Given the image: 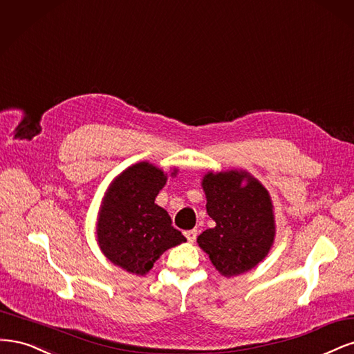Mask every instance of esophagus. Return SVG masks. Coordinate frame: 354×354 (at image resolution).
<instances>
[{
  "mask_svg": "<svg viewBox=\"0 0 354 354\" xmlns=\"http://www.w3.org/2000/svg\"><path fill=\"white\" fill-rule=\"evenodd\" d=\"M185 234V236H187V239L189 243H194L197 239V234H198V231L197 230H189V231H185L184 232Z\"/></svg>",
  "mask_w": 354,
  "mask_h": 354,
  "instance_id": "34e87169",
  "label": "esophagus"
}]
</instances>
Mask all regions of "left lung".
<instances>
[{"label": "left lung", "mask_w": 354, "mask_h": 354, "mask_svg": "<svg viewBox=\"0 0 354 354\" xmlns=\"http://www.w3.org/2000/svg\"><path fill=\"white\" fill-rule=\"evenodd\" d=\"M201 187L214 227L197 243L223 277H236L263 260L275 239V218L268 189L243 170L204 175Z\"/></svg>", "instance_id": "1"}]
</instances>
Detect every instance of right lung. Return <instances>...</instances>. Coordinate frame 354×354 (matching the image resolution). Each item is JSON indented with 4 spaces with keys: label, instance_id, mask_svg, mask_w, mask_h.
Wrapping results in <instances>:
<instances>
[{
    "label": "right lung",
    "instance_id": "obj_1",
    "mask_svg": "<svg viewBox=\"0 0 354 354\" xmlns=\"http://www.w3.org/2000/svg\"><path fill=\"white\" fill-rule=\"evenodd\" d=\"M166 180L162 169L141 162L110 184L98 214L97 241L113 265L142 277L166 250L187 241L154 203Z\"/></svg>",
    "mask_w": 354,
    "mask_h": 354
}]
</instances>
